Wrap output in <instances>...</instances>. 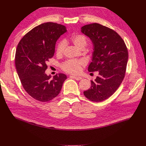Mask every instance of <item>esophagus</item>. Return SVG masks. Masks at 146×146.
<instances>
[{"label": "esophagus", "instance_id": "34e87169", "mask_svg": "<svg viewBox=\"0 0 146 146\" xmlns=\"http://www.w3.org/2000/svg\"><path fill=\"white\" fill-rule=\"evenodd\" d=\"M72 77H73L74 78H75L76 79V80H81V79L82 78L81 77H80V76H71Z\"/></svg>", "mask_w": 146, "mask_h": 146}]
</instances>
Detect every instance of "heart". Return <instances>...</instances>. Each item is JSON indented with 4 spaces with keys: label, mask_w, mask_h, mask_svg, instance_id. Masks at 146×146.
I'll list each match as a JSON object with an SVG mask.
<instances>
[{
    "label": "heart",
    "mask_w": 146,
    "mask_h": 146,
    "mask_svg": "<svg viewBox=\"0 0 146 146\" xmlns=\"http://www.w3.org/2000/svg\"><path fill=\"white\" fill-rule=\"evenodd\" d=\"M70 41L73 44L79 49H83L86 45V37L83 35L74 33L69 38ZM66 47V43L64 41H60L56 47V54L60 55L64 52ZM85 64L83 60H68L63 64V69L66 72L76 74L80 72L81 66Z\"/></svg>",
    "instance_id": "heart-1"
}]
</instances>
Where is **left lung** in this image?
Returning <instances> with one entry per match:
<instances>
[{
    "label": "left lung",
    "instance_id": "obj_1",
    "mask_svg": "<svg viewBox=\"0 0 146 146\" xmlns=\"http://www.w3.org/2000/svg\"><path fill=\"white\" fill-rule=\"evenodd\" d=\"M81 32L91 39L93 47L88 71H98L99 75L83 94L89 100L99 102L113 94L121 84L129 58L128 50L115 31L101 24L84 25Z\"/></svg>",
    "mask_w": 146,
    "mask_h": 146
}]
</instances>
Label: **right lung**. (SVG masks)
Returning <instances> with one entry per match:
<instances>
[{
	"label": "right lung",
	"mask_w": 146,
	"mask_h": 146,
	"mask_svg": "<svg viewBox=\"0 0 146 146\" xmlns=\"http://www.w3.org/2000/svg\"><path fill=\"white\" fill-rule=\"evenodd\" d=\"M67 32L65 26L46 23L31 30L17 45L16 71L25 91L33 98L48 102L58 95L67 77L64 74L47 76L48 60L54 55L56 42Z\"/></svg>",
	"instance_id": "obj_1"
}]
</instances>
